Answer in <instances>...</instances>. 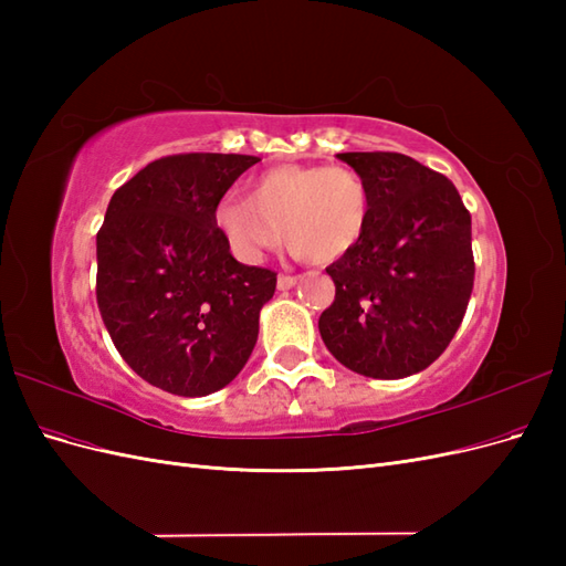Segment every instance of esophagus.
<instances>
[{
    "mask_svg": "<svg viewBox=\"0 0 566 566\" xmlns=\"http://www.w3.org/2000/svg\"><path fill=\"white\" fill-rule=\"evenodd\" d=\"M300 281V276H290V273H281L279 276V290H290Z\"/></svg>",
    "mask_w": 566,
    "mask_h": 566,
    "instance_id": "1",
    "label": "esophagus"
}]
</instances>
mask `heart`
<instances>
[{
	"mask_svg": "<svg viewBox=\"0 0 566 566\" xmlns=\"http://www.w3.org/2000/svg\"><path fill=\"white\" fill-rule=\"evenodd\" d=\"M368 212V184L354 169L279 165L254 179L250 198H221L214 227L243 262H260L287 233L295 254L331 264L361 241Z\"/></svg>",
	"mask_w": 566,
	"mask_h": 566,
	"instance_id": "1",
	"label": "heart"
}]
</instances>
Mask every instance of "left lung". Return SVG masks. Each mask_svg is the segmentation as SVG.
<instances>
[{
	"mask_svg": "<svg viewBox=\"0 0 566 566\" xmlns=\"http://www.w3.org/2000/svg\"><path fill=\"white\" fill-rule=\"evenodd\" d=\"M370 191L361 241L333 262L325 347L366 378L424 370L451 345L474 285L472 217L458 188L401 153H339Z\"/></svg>",
	"mask_w": 566,
	"mask_h": 566,
	"instance_id": "1",
	"label": "left lung"
}]
</instances>
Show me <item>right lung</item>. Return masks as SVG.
<instances>
[{"mask_svg":"<svg viewBox=\"0 0 566 566\" xmlns=\"http://www.w3.org/2000/svg\"><path fill=\"white\" fill-rule=\"evenodd\" d=\"M260 158L179 153L113 193L96 233V302L127 366L177 397L227 387L250 358L276 271L233 260L214 208Z\"/></svg>","mask_w":566,"mask_h":566,"instance_id":"1","label":"right lung"}]
</instances>
